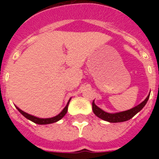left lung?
<instances>
[{
	"label": "left lung",
	"instance_id": "left-lung-1",
	"mask_svg": "<svg viewBox=\"0 0 159 159\" xmlns=\"http://www.w3.org/2000/svg\"><path fill=\"white\" fill-rule=\"evenodd\" d=\"M149 97H150V95H147L145 100L143 101L141 103H139L134 107L131 108L130 110L117 112V113H108V112L104 111L99 107H97L93 100V102H92V110H93V112L95 116L99 117V119H102V120L107 121L109 123H121V122L127 121V120L134 117L138 112H139L147 102Z\"/></svg>",
	"mask_w": 159,
	"mask_h": 159
}]
</instances>
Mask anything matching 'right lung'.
Here are the masks:
<instances>
[{
  "instance_id": "obj_1",
  "label": "right lung",
  "mask_w": 159,
  "mask_h": 159,
  "mask_svg": "<svg viewBox=\"0 0 159 159\" xmlns=\"http://www.w3.org/2000/svg\"><path fill=\"white\" fill-rule=\"evenodd\" d=\"M71 98H70L69 100H68V102H67V105H66V107L64 108V109H63L62 111L60 112V114H58L57 116H54V117L47 118V119H42V118L36 117V116H32V115H29V114L23 111L20 110V109L19 107H16V109H17L20 112V114H21L22 116H24L25 118H26V119H29L30 121L33 122V123H36V124H40V125L50 124V123H56V122L59 121V120H60V119H62V118L65 116L66 113L67 112V107H68V104H69V102H70V100H71Z\"/></svg>"
}]
</instances>
